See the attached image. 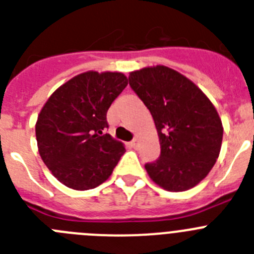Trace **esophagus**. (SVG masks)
I'll list each match as a JSON object with an SVG mask.
<instances>
[{
    "instance_id": "34e87169",
    "label": "esophagus",
    "mask_w": 254,
    "mask_h": 254,
    "mask_svg": "<svg viewBox=\"0 0 254 254\" xmlns=\"http://www.w3.org/2000/svg\"><path fill=\"white\" fill-rule=\"evenodd\" d=\"M131 146L133 147V149H136V147H138V138H133V140L131 141Z\"/></svg>"
}]
</instances>
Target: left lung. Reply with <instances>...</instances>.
Masks as SVG:
<instances>
[{
    "label": "left lung",
    "mask_w": 254,
    "mask_h": 254,
    "mask_svg": "<svg viewBox=\"0 0 254 254\" xmlns=\"http://www.w3.org/2000/svg\"><path fill=\"white\" fill-rule=\"evenodd\" d=\"M129 86L154 118L160 156L145 164L150 178L170 192L194 187L219 158L223 123L214 104L190 78L167 66L128 76Z\"/></svg>",
    "instance_id": "obj_1"
}]
</instances>
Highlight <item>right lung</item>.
Returning <instances> with one entry per match:
<instances>
[{
    "label": "right lung",
    "instance_id": "1",
    "mask_svg": "<svg viewBox=\"0 0 254 254\" xmlns=\"http://www.w3.org/2000/svg\"><path fill=\"white\" fill-rule=\"evenodd\" d=\"M127 84L121 72L87 71L58 87L42 108L35 125L38 150L66 187H98L125 154L123 143L103 131L108 109Z\"/></svg>",
    "mask_w": 254,
    "mask_h": 254
}]
</instances>
